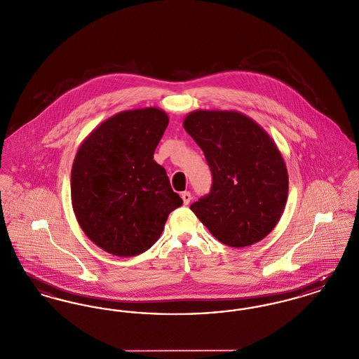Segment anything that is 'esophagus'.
Returning <instances> with one entry per match:
<instances>
[{
    "instance_id": "1",
    "label": "esophagus",
    "mask_w": 359,
    "mask_h": 359,
    "mask_svg": "<svg viewBox=\"0 0 359 359\" xmlns=\"http://www.w3.org/2000/svg\"><path fill=\"white\" fill-rule=\"evenodd\" d=\"M182 199H183V203L187 205L189 202H191V199H192V196H191V192H188V191H184L183 194H182Z\"/></svg>"
}]
</instances>
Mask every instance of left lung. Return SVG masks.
<instances>
[{"mask_svg": "<svg viewBox=\"0 0 359 359\" xmlns=\"http://www.w3.org/2000/svg\"><path fill=\"white\" fill-rule=\"evenodd\" d=\"M183 126L201 147L212 173L208 195L189 205L208 231L227 246L265 238L288 198V171L271 136L236 110H195Z\"/></svg>", "mask_w": 359, "mask_h": 359, "instance_id": "obj_1", "label": "left lung"}]
</instances>
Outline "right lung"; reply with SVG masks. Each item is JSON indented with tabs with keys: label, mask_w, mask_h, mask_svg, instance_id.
I'll use <instances>...</instances> for the list:
<instances>
[{
	"label": "right lung",
	"mask_w": 359,
	"mask_h": 359,
	"mask_svg": "<svg viewBox=\"0 0 359 359\" xmlns=\"http://www.w3.org/2000/svg\"><path fill=\"white\" fill-rule=\"evenodd\" d=\"M170 118L157 107L125 110L103 121L81 144L71 170V203L86 236L104 252H147L170 212L183 205L154 160Z\"/></svg>",
	"instance_id": "1"
}]
</instances>
